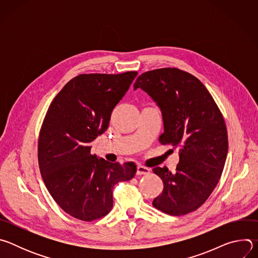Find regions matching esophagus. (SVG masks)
<instances>
[{"instance_id":"esophagus-1","label":"esophagus","mask_w":258,"mask_h":258,"mask_svg":"<svg viewBox=\"0 0 258 258\" xmlns=\"http://www.w3.org/2000/svg\"><path fill=\"white\" fill-rule=\"evenodd\" d=\"M150 173V169L148 167H145L142 165H138L137 167V174L138 175H143V174H148Z\"/></svg>"}]
</instances>
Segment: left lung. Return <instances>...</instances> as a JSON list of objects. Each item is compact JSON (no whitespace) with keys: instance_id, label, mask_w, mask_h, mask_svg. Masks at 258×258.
Segmentation results:
<instances>
[{"instance_id":"obj_1","label":"left lung","mask_w":258,"mask_h":258,"mask_svg":"<svg viewBox=\"0 0 258 258\" xmlns=\"http://www.w3.org/2000/svg\"><path fill=\"white\" fill-rule=\"evenodd\" d=\"M134 88L145 91L161 110L164 133L159 142L179 147L175 172L166 166L153 168L164 187L152 204L175 216L195 211L208 199L224 170L229 148L224 116L205 86L177 68L144 72Z\"/></svg>"}]
</instances>
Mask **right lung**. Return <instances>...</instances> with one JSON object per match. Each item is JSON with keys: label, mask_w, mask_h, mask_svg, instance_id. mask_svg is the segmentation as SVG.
I'll list each match as a JSON object with an SVG mask.
<instances>
[{"label": "right lung", "mask_w": 258, "mask_h": 258, "mask_svg": "<svg viewBox=\"0 0 258 258\" xmlns=\"http://www.w3.org/2000/svg\"><path fill=\"white\" fill-rule=\"evenodd\" d=\"M137 75L126 71L73 78L54 98L44 118L38 143L42 177L56 203L84 222L108 214L113 207L115 183L136 174L134 162L98 159L91 149Z\"/></svg>", "instance_id": "1"}]
</instances>
